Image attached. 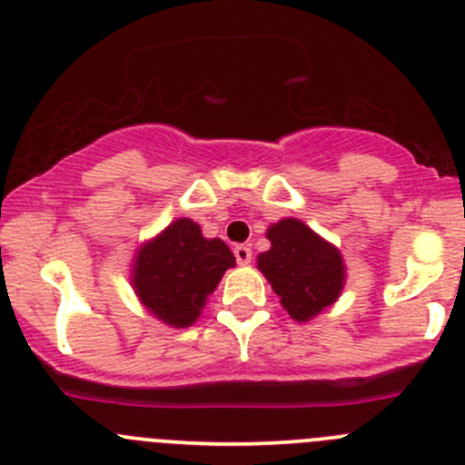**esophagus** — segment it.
<instances>
[{"label": "esophagus", "instance_id": "esophagus-1", "mask_svg": "<svg viewBox=\"0 0 465 465\" xmlns=\"http://www.w3.org/2000/svg\"><path fill=\"white\" fill-rule=\"evenodd\" d=\"M233 254H236V262L241 266H247V263L252 262V247L250 245H236L233 247Z\"/></svg>", "mask_w": 465, "mask_h": 465}]
</instances>
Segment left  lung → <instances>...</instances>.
I'll list each match as a JSON object with an SVG mask.
<instances>
[{"instance_id": "left-lung-1", "label": "left lung", "mask_w": 465, "mask_h": 465, "mask_svg": "<svg viewBox=\"0 0 465 465\" xmlns=\"http://www.w3.org/2000/svg\"><path fill=\"white\" fill-rule=\"evenodd\" d=\"M271 250L257 257V268L271 282L282 307L305 323L337 302L346 282L341 252L296 218H282L266 232Z\"/></svg>"}]
</instances>
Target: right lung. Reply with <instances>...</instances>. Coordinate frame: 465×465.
I'll list each match as a JSON object with an SVG mask.
<instances>
[{"mask_svg":"<svg viewBox=\"0 0 465 465\" xmlns=\"http://www.w3.org/2000/svg\"><path fill=\"white\" fill-rule=\"evenodd\" d=\"M236 257L220 238H203L190 218L173 220L134 252L130 282L144 310L172 328H188L202 314Z\"/></svg>","mask_w":465,"mask_h":465,"instance_id":"1","label":"right lung"}]
</instances>
